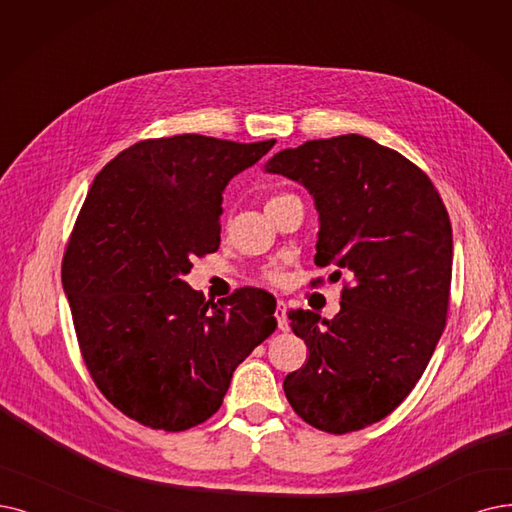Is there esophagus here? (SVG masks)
I'll return each mask as SVG.
<instances>
[{
  "label": "esophagus",
  "instance_id": "34e87169",
  "mask_svg": "<svg viewBox=\"0 0 512 512\" xmlns=\"http://www.w3.org/2000/svg\"><path fill=\"white\" fill-rule=\"evenodd\" d=\"M288 306H285L283 300L277 302V309H275V319H277V327L279 330H288Z\"/></svg>",
  "mask_w": 512,
  "mask_h": 512
}]
</instances>
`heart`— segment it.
<instances>
[{
	"label": "heart",
	"instance_id": "1",
	"mask_svg": "<svg viewBox=\"0 0 512 512\" xmlns=\"http://www.w3.org/2000/svg\"><path fill=\"white\" fill-rule=\"evenodd\" d=\"M290 199H298V197L292 195V193H275V195H271V197L267 199V208L279 206V203L290 201ZM267 277H269L271 281H277V279L281 277V273H279V269H269V271H267Z\"/></svg>",
	"mask_w": 512,
	"mask_h": 512
}]
</instances>
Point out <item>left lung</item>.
I'll list each match as a JSON object with an SVG mask.
<instances>
[{
    "instance_id": "1",
    "label": "left lung",
    "mask_w": 512,
    "mask_h": 512,
    "mask_svg": "<svg viewBox=\"0 0 512 512\" xmlns=\"http://www.w3.org/2000/svg\"><path fill=\"white\" fill-rule=\"evenodd\" d=\"M267 170L311 191L321 220L315 264L351 277L334 319L288 311L309 359L285 376V397L319 431H361L397 410L435 353L452 288V222L416 163L359 134L306 140Z\"/></svg>"
}]
</instances>
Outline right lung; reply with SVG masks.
I'll return each instance as SVG.
<instances>
[{
  "label": "right lung",
  "instance_id": "obj_1",
  "mask_svg": "<svg viewBox=\"0 0 512 512\" xmlns=\"http://www.w3.org/2000/svg\"><path fill=\"white\" fill-rule=\"evenodd\" d=\"M275 140L147 138L102 168L63 256L77 344L121 414L180 433L218 412L235 367L275 330L258 288L218 302L182 281L220 245L222 191Z\"/></svg>",
  "mask_w": 512,
  "mask_h": 512
}]
</instances>
